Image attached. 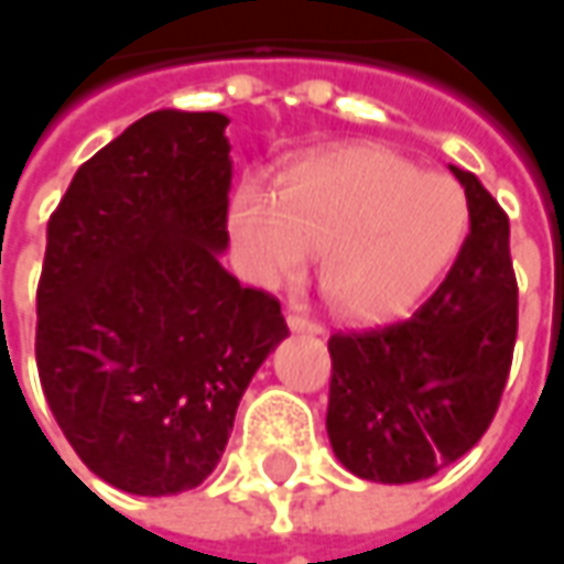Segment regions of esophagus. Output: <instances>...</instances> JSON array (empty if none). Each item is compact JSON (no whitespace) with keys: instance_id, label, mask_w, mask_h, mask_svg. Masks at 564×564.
<instances>
[{"instance_id":"obj_1","label":"esophagus","mask_w":564,"mask_h":564,"mask_svg":"<svg viewBox=\"0 0 564 564\" xmlns=\"http://www.w3.org/2000/svg\"><path fill=\"white\" fill-rule=\"evenodd\" d=\"M286 324H290V330H293V334H315V337H321V334H324V324L305 318V315H300V312L286 315Z\"/></svg>"}]
</instances>
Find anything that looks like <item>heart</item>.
<instances>
[{
    "label": "heart",
    "instance_id": "heart-1",
    "mask_svg": "<svg viewBox=\"0 0 564 564\" xmlns=\"http://www.w3.org/2000/svg\"><path fill=\"white\" fill-rule=\"evenodd\" d=\"M230 240L259 286L293 281L321 249L318 283L346 321L378 324L437 281L468 230L465 189L378 143L296 155L278 189L246 181L230 199Z\"/></svg>",
    "mask_w": 564,
    "mask_h": 564
}]
</instances>
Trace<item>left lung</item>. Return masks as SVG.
Here are the masks:
<instances>
[{"label":"left lung","mask_w":564,"mask_h":564,"mask_svg":"<svg viewBox=\"0 0 564 564\" xmlns=\"http://www.w3.org/2000/svg\"><path fill=\"white\" fill-rule=\"evenodd\" d=\"M453 174L471 230L446 281L412 318L327 340V434L365 480L412 484L465 456L509 380L518 337L509 215L471 171Z\"/></svg>","instance_id":"left-lung-1"}]
</instances>
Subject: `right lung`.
<instances>
[{
    "label": "right lung",
    "instance_id": "right-lung-1",
    "mask_svg": "<svg viewBox=\"0 0 564 564\" xmlns=\"http://www.w3.org/2000/svg\"><path fill=\"white\" fill-rule=\"evenodd\" d=\"M218 111H152L77 167L36 286V371L93 475L137 496L199 487L240 397L290 334L224 271L230 159Z\"/></svg>",
    "mask_w": 564,
    "mask_h": 564
}]
</instances>
